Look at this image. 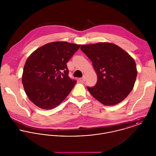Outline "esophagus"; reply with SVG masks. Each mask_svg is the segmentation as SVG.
<instances>
[{"label":"esophagus","instance_id":"1","mask_svg":"<svg viewBox=\"0 0 156 156\" xmlns=\"http://www.w3.org/2000/svg\"><path fill=\"white\" fill-rule=\"evenodd\" d=\"M80 80H82V81H85L86 80V77H85V76H84L82 78H81L80 79Z\"/></svg>","mask_w":156,"mask_h":156}]
</instances>
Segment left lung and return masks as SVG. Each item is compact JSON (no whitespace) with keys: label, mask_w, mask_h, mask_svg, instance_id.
<instances>
[{"label":"left lung","mask_w":156,"mask_h":156,"mask_svg":"<svg viewBox=\"0 0 156 156\" xmlns=\"http://www.w3.org/2000/svg\"><path fill=\"white\" fill-rule=\"evenodd\" d=\"M97 75L96 85L87 89L104 105L122 101L133 88L137 68L133 58L117 45L111 43L82 45Z\"/></svg>","instance_id":"8db88e82"}]
</instances>
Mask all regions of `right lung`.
<instances>
[{
    "instance_id": "add662e5",
    "label": "right lung",
    "mask_w": 156,
    "mask_h": 156,
    "mask_svg": "<svg viewBox=\"0 0 156 156\" xmlns=\"http://www.w3.org/2000/svg\"><path fill=\"white\" fill-rule=\"evenodd\" d=\"M80 45L51 42L33 51L23 68L22 82L29 99L50 110L59 105L76 83L68 76L67 63Z\"/></svg>"
}]
</instances>
